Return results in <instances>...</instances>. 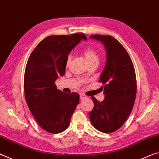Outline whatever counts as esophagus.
I'll use <instances>...</instances> for the list:
<instances>
[{
	"label": "esophagus",
	"mask_w": 159,
	"mask_h": 159,
	"mask_svg": "<svg viewBox=\"0 0 159 159\" xmlns=\"http://www.w3.org/2000/svg\"><path fill=\"white\" fill-rule=\"evenodd\" d=\"M86 98H87V96L85 95L84 94H80V99H81V100H83V99H85Z\"/></svg>",
	"instance_id": "obj_1"
}]
</instances>
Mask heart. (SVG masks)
<instances>
[{
	"instance_id": "obj_1",
	"label": "heart",
	"mask_w": 159,
	"mask_h": 159,
	"mask_svg": "<svg viewBox=\"0 0 159 159\" xmlns=\"http://www.w3.org/2000/svg\"><path fill=\"white\" fill-rule=\"evenodd\" d=\"M83 55H84L86 61L88 64H93V63H98L99 62V54L95 48L93 47H88L85 48L84 50H83ZM71 58L70 56H68L66 59V66H69L70 63H71Z\"/></svg>"
}]
</instances>
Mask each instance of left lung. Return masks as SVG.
Instances as JSON below:
<instances>
[{"label":"left lung","mask_w":159,"mask_h":159,"mask_svg":"<svg viewBox=\"0 0 159 159\" xmlns=\"http://www.w3.org/2000/svg\"><path fill=\"white\" fill-rule=\"evenodd\" d=\"M103 43L107 62L99 82L104 84L105 98L99 102L91 97L94 108L89 113L91 123L97 130L111 133L123 125L133 108L137 93L135 71L125 48L109 35H91Z\"/></svg>","instance_id":"8db88e82"}]
</instances>
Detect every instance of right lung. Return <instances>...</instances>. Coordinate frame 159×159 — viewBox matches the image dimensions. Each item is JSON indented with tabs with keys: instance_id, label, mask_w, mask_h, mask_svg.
Returning a JSON list of instances; mask_svg holds the SVG:
<instances>
[{
	"instance_id": "obj_1",
	"label": "right lung",
	"mask_w": 159,
	"mask_h": 159,
	"mask_svg": "<svg viewBox=\"0 0 159 159\" xmlns=\"http://www.w3.org/2000/svg\"><path fill=\"white\" fill-rule=\"evenodd\" d=\"M81 39L87 40L83 33L48 36L36 45L26 63V103L39 125L48 133L65 130L79 102V94L57 89L55 81L65 74L69 53Z\"/></svg>"
}]
</instances>
